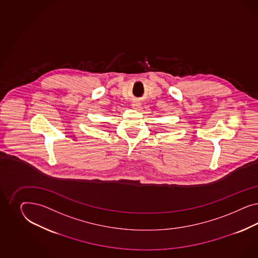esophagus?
Instances as JSON below:
<instances>
[{"instance_id":"esophagus-1","label":"esophagus","mask_w":258,"mask_h":258,"mask_svg":"<svg viewBox=\"0 0 258 258\" xmlns=\"http://www.w3.org/2000/svg\"><path fill=\"white\" fill-rule=\"evenodd\" d=\"M132 106H133V108L134 109H140L141 104L139 102L133 101Z\"/></svg>"}]
</instances>
